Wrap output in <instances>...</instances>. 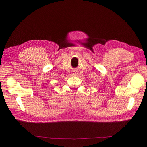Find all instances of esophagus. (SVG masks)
Returning a JSON list of instances; mask_svg holds the SVG:
<instances>
[{
    "label": "esophagus",
    "instance_id": "esophagus-1",
    "mask_svg": "<svg viewBox=\"0 0 147 147\" xmlns=\"http://www.w3.org/2000/svg\"><path fill=\"white\" fill-rule=\"evenodd\" d=\"M73 75H74V76H77V75H78L77 71H74L73 72Z\"/></svg>",
    "mask_w": 147,
    "mask_h": 147
}]
</instances>
